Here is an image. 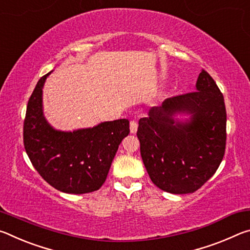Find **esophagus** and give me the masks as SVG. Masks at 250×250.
<instances>
[{"mask_svg":"<svg viewBox=\"0 0 250 250\" xmlns=\"http://www.w3.org/2000/svg\"><path fill=\"white\" fill-rule=\"evenodd\" d=\"M137 131H138V122L135 120H131L130 121V132L134 134V133H137Z\"/></svg>","mask_w":250,"mask_h":250,"instance_id":"1","label":"esophagus"}]
</instances>
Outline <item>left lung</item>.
Wrapping results in <instances>:
<instances>
[{"instance_id":"8db88e82","label":"left lung","mask_w":250,"mask_h":250,"mask_svg":"<svg viewBox=\"0 0 250 250\" xmlns=\"http://www.w3.org/2000/svg\"><path fill=\"white\" fill-rule=\"evenodd\" d=\"M137 135L147 174L159 188L172 194L197 191L225 153L226 108L216 83L202 69L196 91L152 107L139 121Z\"/></svg>"}]
</instances>
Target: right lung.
<instances>
[{
	"label": "right lung",
	"mask_w": 250,
	"mask_h": 250,
	"mask_svg": "<svg viewBox=\"0 0 250 250\" xmlns=\"http://www.w3.org/2000/svg\"><path fill=\"white\" fill-rule=\"evenodd\" d=\"M53 70L42 77L28 100L24 120V146L41 176L58 191L84 194L97 191L107 179L129 120L104 121L74 131L55 129L46 120L43 88Z\"/></svg>",
	"instance_id": "obj_1"
}]
</instances>
